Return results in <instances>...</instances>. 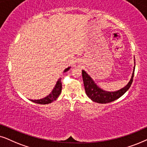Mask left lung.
<instances>
[{"label": "left lung", "mask_w": 147, "mask_h": 147, "mask_svg": "<svg viewBox=\"0 0 147 147\" xmlns=\"http://www.w3.org/2000/svg\"><path fill=\"white\" fill-rule=\"evenodd\" d=\"M135 61V59H134ZM135 64V62H134ZM135 66H134L132 77L128 83L123 87L122 89L118 90L116 91H106L103 90L100 87H98L95 83V81L92 79V78L88 75L85 70H82V76L86 94L92 101L94 102L98 103H110L111 101L116 100L117 99L120 98L129 89L132 83L133 77H134Z\"/></svg>", "instance_id": "left-lung-1"}]
</instances>
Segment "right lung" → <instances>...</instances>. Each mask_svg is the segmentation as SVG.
<instances>
[{
    "mask_svg": "<svg viewBox=\"0 0 147 147\" xmlns=\"http://www.w3.org/2000/svg\"><path fill=\"white\" fill-rule=\"evenodd\" d=\"M70 68V67H68L66 68L65 70H64V72L68 71ZM62 91V83H61V78H60L58 80V81L56 82V84L55 87H54L53 90H52V92L49 94L48 96L43 99H37V100H33V99H31V101L32 102L39 103V104H48V103H50L53 102L54 101H55L56 99L58 98V96L60 95V94L61 93Z\"/></svg>",
    "mask_w": 147,
    "mask_h": 147,
    "instance_id": "obj_1",
    "label": "right lung"
}]
</instances>
